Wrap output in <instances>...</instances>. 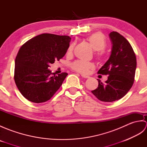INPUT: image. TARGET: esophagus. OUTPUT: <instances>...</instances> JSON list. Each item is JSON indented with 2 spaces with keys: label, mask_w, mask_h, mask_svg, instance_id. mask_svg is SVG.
<instances>
[{
  "label": "esophagus",
  "mask_w": 147,
  "mask_h": 147,
  "mask_svg": "<svg viewBox=\"0 0 147 147\" xmlns=\"http://www.w3.org/2000/svg\"><path fill=\"white\" fill-rule=\"evenodd\" d=\"M81 76H82L83 78H90V76L85 75V74H81Z\"/></svg>",
  "instance_id": "1"
}]
</instances>
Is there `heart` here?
<instances>
[{
	"mask_svg": "<svg viewBox=\"0 0 147 147\" xmlns=\"http://www.w3.org/2000/svg\"><path fill=\"white\" fill-rule=\"evenodd\" d=\"M87 41L91 45L93 50L95 51L96 57L99 59H102L103 53L102 51H104L106 47V42L104 36L99 33L92 34L87 38ZM73 49L74 44L70 45L67 51V54H70L73 52ZM71 67L74 71L79 72L80 73L86 74L90 70L95 68V65L91 62L76 61L72 64Z\"/></svg>",
	"mask_w": 147,
	"mask_h": 147,
	"instance_id": "heart-1",
	"label": "heart"
}]
</instances>
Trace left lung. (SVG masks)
Here are the masks:
<instances>
[{"instance_id":"left-lung-1","label":"left lung","mask_w":147,"mask_h":147,"mask_svg":"<svg viewBox=\"0 0 147 147\" xmlns=\"http://www.w3.org/2000/svg\"><path fill=\"white\" fill-rule=\"evenodd\" d=\"M112 42L110 57L98 71L109 75L103 83L98 81L97 88L92 92L100 101L111 102L123 98L131 88L135 80L136 58L129 42L116 32L109 34Z\"/></svg>"}]
</instances>
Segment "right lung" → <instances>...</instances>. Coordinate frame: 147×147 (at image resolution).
I'll return each instance as SVG.
<instances>
[{"label": "right lung", "instance_id": "obj_1", "mask_svg": "<svg viewBox=\"0 0 147 147\" xmlns=\"http://www.w3.org/2000/svg\"><path fill=\"white\" fill-rule=\"evenodd\" d=\"M71 38L43 33L21 47L15 59L14 81L24 98L34 103L51 99L60 88L67 73L53 75L50 64L64 57Z\"/></svg>", "mask_w": 147, "mask_h": 147}]
</instances>
